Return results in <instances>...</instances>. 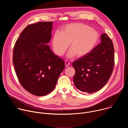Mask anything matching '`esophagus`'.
Wrapping results in <instances>:
<instances>
[{
  "label": "esophagus",
  "mask_w": 128,
  "mask_h": 128,
  "mask_svg": "<svg viewBox=\"0 0 128 128\" xmlns=\"http://www.w3.org/2000/svg\"><path fill=\"white\" fill-rule=\"evenodd\" d=\"M65 66L66 67H68V66L70 65V62L69 61H68L67 60H66L65 61Z\"/></svg>",
  "instance_id": "34e87169"
}]
</instances>
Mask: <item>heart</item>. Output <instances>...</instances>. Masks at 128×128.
Instances as JSON below:
<instances>
[{
    "label": "heart",
    "instance_id": "b5f03b06",
    "mask_svg": "<svg viewBox=\"0 0 128 128\" xmlns=\"http://www.w3.org/2000/svg\"><path fill=\"white\" fill-rule=\"evenodd\" d=\"M99 33L94 29L82 23L67 25L60 32H54L52 40L53 50L58 56H61L67 50L69 44L70 48L67 56L72 57L86 55L92 50L99 39Z\"/></svg>",
    "mask_w": 128,
    "mask_h": 128
}]
</instances>
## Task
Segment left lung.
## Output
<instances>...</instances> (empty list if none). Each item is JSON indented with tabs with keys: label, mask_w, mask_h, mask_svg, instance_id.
<instances>
[{
	"label": "left lung",
	"mask_w": 128,
	"mask_h": 128,
	"mask_svg": "<svg viewBox=\"0 0 128 128\" xmlns=\"http://www.w3.org/2000/svg\"><path fill=\"white\" fill-rule=\"evenodd\" d=\"M101 40L88 54L72 63L76 71L74 83L82 92H97L112 76L114 64L113 43L106 33L102 34Z\"/></svg>",
	"instance_id": "left-lung-1"
}]
</instances>
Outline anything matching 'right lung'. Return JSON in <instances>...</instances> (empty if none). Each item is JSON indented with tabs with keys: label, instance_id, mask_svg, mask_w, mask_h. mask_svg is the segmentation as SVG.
I'll return each instance as SVG.
<instances>
[{
	"label": "right lung",
	"instance_id": "1",
	"mask_svg": "<svg viewBox=\"0 0 128 128\" xmlns=\"http://www.w3.org/2000/svg\"><path fill=\"white\" fill-rule=\"evenodd\" d=\"M52 22L28 25L14 44L12 62L22 86L30 93L46 95L54 89L64 61L47 45L51 38Z\"/></svg>",
	"mask_w": 128,
	"mask_h": 128
}]
</instances>
